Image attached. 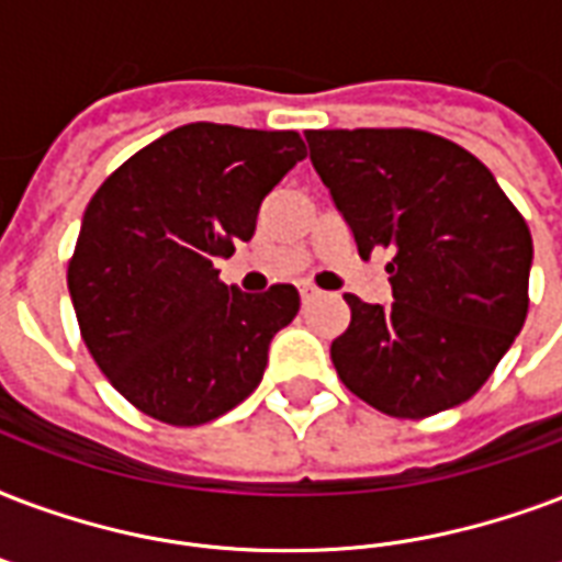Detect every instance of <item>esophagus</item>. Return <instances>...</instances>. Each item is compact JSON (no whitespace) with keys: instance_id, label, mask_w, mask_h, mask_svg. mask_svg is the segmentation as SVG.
<instances>
[{"instance_id":"34e87169","label":"esophagus","mask_w":562,"mask_h":562,"mask_svg":"<svg viewBox=\"0 0 562 562\" xmlns=\"http://www.w3.org/2000/svg\"><path fill=\"white\" fill-rule=\"evenodd\" d=\"M318 297H321V291L312 289V285H303V289H300V300H303V306H310L312 300H318Z\"/></svg>"}]
</instances>
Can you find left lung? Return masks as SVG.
I'll return each mask as SVG.
<instances>
[{
	"instance_id": "1",
	"label": "left lung",
	"mask_w": 562,
	"mask_h": 562,
	"mask_svg": "<svg viewBox=\"0 0 562 562\" xmlns=\"http://www.w3.org/2000/svg\"><path fill=\"white\" fill-rule=\"evenodd\" d=\"M312 167L362 259L392 250V303L345 294L329 345L341 383L395 418L460 406L528 315L533 241L519 209L469 149L422 128H312Z\"/></svg>"
}]
</instances>
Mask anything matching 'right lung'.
Segmentation results:
<instances>
[{"label": "right lung", "mask_w": 562, "mask_h": 562, "mask_svg": "<svg viewBox=\"0 0 562 562\" xmlns=\"http://www.w3.org/2000/svg\"><path fill=\"white\" fill-rule=\"evenodd\" d=\"M303 156L297 132L188 123L91 196L67 289L93 362L144 415L196 427L262 383L300 294L238 291L214 259L250 241L262 200Z\"/></svg>", "instance_id": "add662e5"}]
</instances>
